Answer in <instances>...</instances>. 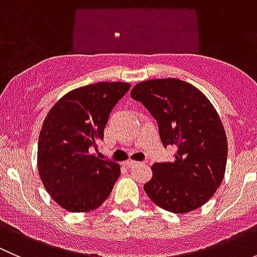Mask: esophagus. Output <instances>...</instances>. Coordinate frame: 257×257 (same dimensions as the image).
I'll use <instances>...</instances> for the list:
<instances>
[{
	"label": "esophagus",
	"instance_id": "esophagus-1",
	"mask_svg": "<svg viewBox=\"0 0 257 257\" xmlns=\"http://www.w3.org/2000/svg\"><path fill=\"white\" fill-rule=\"evenodd\" d=\"M142 163H138V162H133V160H126L125 163H124V165L128 168H133V167H137V165H141Z\"/></svg>",
	"mask_w": 257,
	"mask_h": 257
}]
</instances>
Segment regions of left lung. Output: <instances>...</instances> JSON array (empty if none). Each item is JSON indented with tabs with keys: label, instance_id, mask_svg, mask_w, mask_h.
Segmentation results:
<instances>
[{
	"label": "left lung",
	"instance_id": "obj_1",
	"mask_svg": "<svg viewBox=\"0 0 257 257\" xmlns=\"http://www.w3.org/2000/svg\"><path fill=\"white\" fill-rule=\"evenodd\" d=\"M131 97L157 120L163 145L177 147L174 162L152 167L153 178L144 185L147 195L174 214L203 206L226 168L227 141L219 114L198 88L177 78L138 83Z\"/></svg>",
	"mask_w": 257,
	"mask_h": 257
}]
</instances>
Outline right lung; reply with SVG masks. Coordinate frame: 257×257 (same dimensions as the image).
I'll use <instances>...</instances> for the list:
<instances>
[{"instance_id":"obj_1","label":"right lung","mask_w":257,"mask_h":257,"mask_svg":"<svg viewBox=\"0 0 257 257\" xmlns=\"http://www.w3.org/2000/svg\"><path fill=\"white\" fill-rule=\"evenodd\" d=\"M129 83L99 82L67 93L49 110L38 138L37 165L46 190L62 208L85 212L102 205L120 175L118 163L92 154Z\"/></svg>"}]
</instances>
